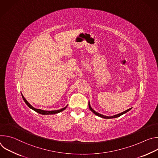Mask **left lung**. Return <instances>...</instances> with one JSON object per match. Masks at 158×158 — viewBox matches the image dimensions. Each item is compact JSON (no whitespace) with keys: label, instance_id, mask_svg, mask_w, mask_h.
<instances>
[{"label":"left lung","instance_id":"8db88e82","mask_svg":"<svg viewBox=\"0 0 158 158\" xmlns=\"http://www.w3.org/2000/svg\"><path fill=\"white\" fill-rule=\"evenodd\" d=\"M89 109L91 110L93 113L94 114H96V116H99V117H101V118H105V119H112V118H118V117H119V116H121V115H123V114H125V113H126V112H127L129 110H130L132 108H129V109H127L126 110H125V111H124V112H121V113H119V114H116V115H114V116H104V115H102V114H99V113H98V112H96L91 107V106H90V104H89Z\"/></svg>","mask_w":158,"mask_h":158}]
</instances>
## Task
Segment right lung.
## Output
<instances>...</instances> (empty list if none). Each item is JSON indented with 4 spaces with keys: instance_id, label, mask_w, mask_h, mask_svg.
<instances>
[{
    "instance_id": "1",
    "label": "right lung",
    "mask_w": 158,
    "mask_h": 158,
    "mask_svg": "<svg viewBox=\"0 0 158 158\" xmlns=\"http://www.w3.org/2000/svg\"><path fill=\"white\" fill-rule=\"evenodd\" d=\"M21 94H22V93H21ZM22 98H23L24 102H25L26 104L29 107H30V108L32 109V110H35V112H38V113L40 114H43V115H44V114H46V115H47V114H57V113H59V112H60L64 110L67 107V106H66V107H64V108H62V109H59V110H44L39 109H35V108H34V107H32V106L27 102V101L25 99V98L23 96V95H22Z\"/></svg>"
}]
</instances>
